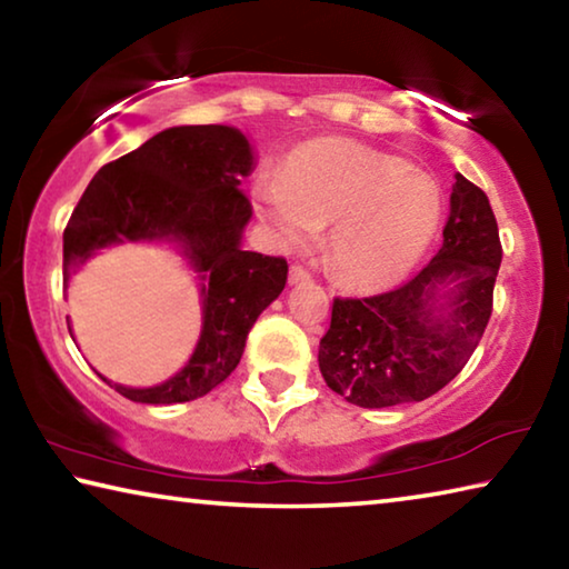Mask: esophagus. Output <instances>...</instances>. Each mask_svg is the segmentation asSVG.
Masks as SVG:
<instances>
[{"instance_id": "esophagus-1", "label": "esophagus", "mask_w": 569, "mask_h": 569, "mask_svg": "<svg viewBox=\"0 0 569 569\" xmlns=\"http://www.w3.org/2000/svg\"><path fill=\"white\" fill-rule=\"evenodd\" d=\"M306 281H311V276H308L301 266H291V271H288V283L301 286Z\"/></svg>"}]
</instances>
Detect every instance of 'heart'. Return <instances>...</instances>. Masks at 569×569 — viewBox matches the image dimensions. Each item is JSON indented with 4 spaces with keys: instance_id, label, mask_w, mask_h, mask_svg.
<instances>
[{
    "instance_id": "obj_1",
    "label": "heart",
    "mask_w": 569,
    "mask_h": 569,
    "mask_svg": "<svg viewBox=\"0 0 569 569\" xmlns=\"http://www.w3.org/2000/svg\"><path fill=\"white\" fill-rule=\"evenodd\" d=\"M253 208L283 250H303L316 230L331 226V271L346 286L379 291L399 283L429 248L441 192L399 156L326 140L293 152L281 180H258Z\"/></svg>"
}]
</instances>
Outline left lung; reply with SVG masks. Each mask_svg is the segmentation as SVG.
<instances>
[{"instance_id": "obj_1", "label": "left lung", "mask_w": 569, "mask_h": 569, "mask_svg": "<svg viewBox=\"0 0 569 569\" xmlns=\"http://www.w3.org/2000/svg\"><path fill=\"white\" fill-rule=\"evenodd\" d=\"M502 246L489 198L457 176L445 243L397 291L336 298L319 343L329 389L363 409L429 399L465 369L492 316Z\"/></svg>"}]
</instances>
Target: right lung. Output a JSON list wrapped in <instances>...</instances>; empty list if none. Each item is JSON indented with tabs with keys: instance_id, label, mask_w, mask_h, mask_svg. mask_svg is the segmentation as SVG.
<instances>
[{
	"instance_id": "right-lung-1",
	"label": "right lung",
	"mask_w": 569,
	"mask_h": 569,
	"mask_svg": "<svg viewBox=\"0 0 569 569\" xmlns=\"http://www.w3.org/2000/svg\"><path fill=\"white\" fill-rule=\"evenodd\" d=\"M253 168L256 150L238 128L178 124L108 162L82 192L62 236L64 288L102 248L124 243L170 246L198 281L203 323L190 359L152 387H124L100 373L124 399L182 403L206 397L233 373L248 331L281 296L283 258L243 250L253 208L238 186Z\"/></svg>"
}]
</instances>
